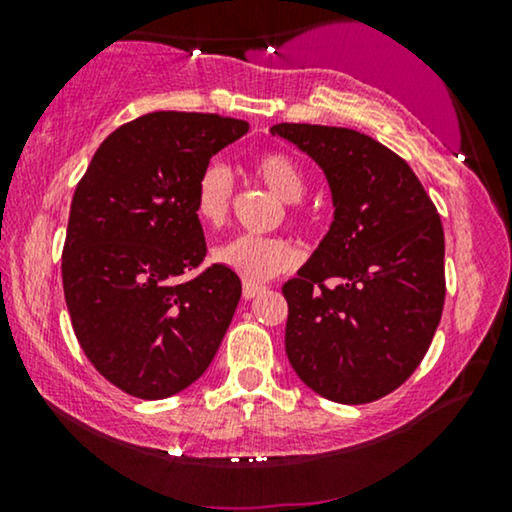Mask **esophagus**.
I'll return each instance as SVG.
<instances>
[{"label": "esophagus", "mask_w": 512, "mask_h": 512, "mask_svg": "<svg viewBox=\"0 0 512 512\" xmlns=\"http://www.w3.org/2000/svg\"><path fill=\"white\" fill-rule=\"evenodd\" d=\"M263 291H265L263 284H256V282H244V284H242V298H244V300L256 298L258 293H263Z\"/></svg>", "instance_id": "34e87169"}]
</instances>
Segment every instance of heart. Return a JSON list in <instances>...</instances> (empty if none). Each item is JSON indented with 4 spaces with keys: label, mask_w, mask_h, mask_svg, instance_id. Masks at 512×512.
<instances>
[{
    "label": "heart",
    "mask_w": 512,
    "mask_h": 512,
    "mask_svg": "<svg viewBox=\"0 0 512 512\" xmlns=\"http://www.w3.org/2000/svg\"><path fill=\"white\" fill-rule=\"evenodd\" d=\"M254 177L270 188L284 202H298L305 195L307 181L296 160L284 151H263L251 160ZM233 207V177L221 163H207L202 167L193 186L195 216L209 228H221L228 221ZM291 219L300 221L303 214L291 205ZM214 263L233 270L247 282H265L296 268L298 249L286 237H254L237 235L221 242L212 251Z\"/></svg>",
    "instance_id": "obj_1"
}]
</instances>
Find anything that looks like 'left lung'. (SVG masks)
<instances>
[{"label":"left lung","instance_id":"1","mask_svg":"<svg viewBox=\"0 0 512 512\" xmlns=\"http://www.w3.org/2000/svg\"><path fill=\"white\" fill-rule=\"evenodd\" d=\"M324 170L333 223L282 286L286 356L312 391L361 405L391 394L422 363L445 303L438 209L401 156L349 128L279 123Z\"/></svg>","mask_w":512,"mask_h":512}]
</instances>
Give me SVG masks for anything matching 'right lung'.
I'll return each mask as SVG.
<instances>
[{
    "instance_id": "1",
    "label": "right lung",
    "mask_w": 512,
    "mask_h": 512,
    "mask_svg": "<svg viewBox=\"0 0 512 512\" xmlns=\"http://www.w3.org/2000/svg\"><path fill=\"white\" fill-rule=\"evenodd\" d=\"M247 130L240 118L153 111L111 132L76 184L62 289L83 354L125 394H179L228 331L240 277L223 265L184 275L207 254L195 179Z\"/></svg>"
}]
</instances>
